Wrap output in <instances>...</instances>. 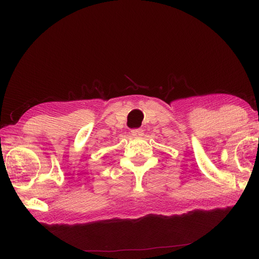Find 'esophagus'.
I'll return each instance as SVG.
<instances>
[{"instance_id":"obj_1","label":"esophagus","mask_w":259,"mask_h":259,"mask_svg":"<svg viewBox=\"0 0 259 259\" xmlns=\"http://www.w3.org/2000/svg\"><path fill=\"white\" fill-rule=\"evenodd\" d=\"M131 135L135 138H139V137L143 136V131L141 129H134V130H131Z\"/></svg>"}]
</instances>
